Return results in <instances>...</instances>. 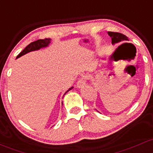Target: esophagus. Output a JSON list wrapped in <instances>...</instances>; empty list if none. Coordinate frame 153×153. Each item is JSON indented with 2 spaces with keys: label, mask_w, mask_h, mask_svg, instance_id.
I'll use <instances>...</instances> for the list:
<instances>
[{
  "label": "esophagus",
  "mask_w": 153,
  "mask_h": 153,
  "mask_svg": "<svg viewBox=\"0 0 153 153\" xmlns=\"http://www.w3.org/2000/svg\"><path fill=\"white\" fill-rule=\"evenodd\" d=\"M85 82L86 81H85V77H82V78H80L78 80V82H76V87L79 88H82V87L85 85Z\"/></svg>",
  "instance_id": "obj_1"
}]
</instances>
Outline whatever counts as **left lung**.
<instances>
[{
    "mask_svg": "<svg viewBox=\"0 0 153 153\" xmlns=\"http://www.w3.org/2000/svg\"><path fill=\"white\" fill-rule=\"evenodd\" d=\"M108 34L111 38V44H112L120 43V42H125V41H128V37L120 33L108 32Z\"/></svg>",
    "mask_w": 153,
    "mask_h": 153,
    "instance_id": "left-lung-1",
    "label": "left lung"
}]
</instances>
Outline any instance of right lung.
I'll use <instances>...</instances> for the list:
<instances>
[{
    "label": "right lung",
    "mask_w": 153,
    "mask_h": 153,
    "mask_svg": "<svg viewBox=\"0 0 153 153\" xmlns=\"http://www.w3.org/2000/svg\"><path fill=\"white\" fill-rule=\"evenodd\" d=\"M50 41H51V39H39V40L35 41V42H31L30 44H28V45H27V47H26L25 48L24 50H22V52H21L20 53H19V55H17V58H18V57H19L21 56H22V55H25V54L28 53V52H32V51L39 50H40L41 48L47 47V46L50 44ZM73 88H74L73 87L70 88L69 89H68L66 92H65V93H68L69 90L73 89ZM65 94H64V95H65Z\"/></svg>",
    "instance_id": "obj_1"
}]
</instances>
